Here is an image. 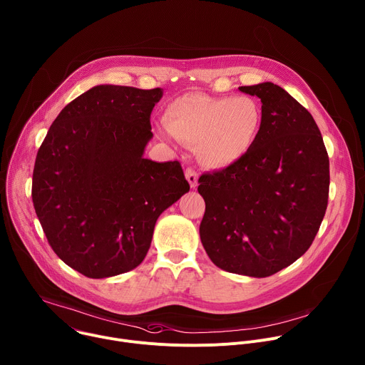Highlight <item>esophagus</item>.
<instances>
[{"label": "esophagus", "mask_w": 365, "mask_h": 365, "mask_svg": "<svg viewBox=\"0 0 365 365\" xmlns=\"http://www.w3.org/2000/svg\"><path fill=\"white\" fill-rule=\"evenodd\" d=\"M185 176H186V179H187L190 187H192V189H196V187H197V173H196L193 169L187 168L186 172H185Z\"/></svg>", "instance_id": "esophagus-1"}]
</instances>
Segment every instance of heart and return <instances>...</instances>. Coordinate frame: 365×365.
<instances>
[{
    "label": "heart",
    "mask_w": 365,
    "mask_h": 365,
    "mask_svg": "<svg viewBox=\"0 0 365 365\" xmlns=\"http://www.w3.org/2000/svg\"><path fill=\"white\" fill-rule=\"evenodd\" d=\"M261 126L262 111L255 98L195 91L172 100L156 129L166 140L178 139L196 148L205 168L225 169L250 153Z\"/></svg>",
    "instance_id": "obj_1"
}]
</instances>
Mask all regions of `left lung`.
Listing matches in <instances>:
<instances>
[{
	"mask_svg": "<svg viewBox=\"0 0 365 365\" xmlns=\"http://www.w3.org/2000/svg\"><path fill=\"white\" fill-rule=\"evenodd\" d=\"M262 103V126L235 165L199 178V233L220 269L265 278L311 247L328 205L329 159L311 113L267 81L239 87Z\"/></svg>",
	"mask_w": 365,
	"mask_h": 365,
	"instance_id": "1",
	"label": "left lung"
}]
</instances>
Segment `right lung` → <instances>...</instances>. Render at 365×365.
<instances>
[{
    "label": "right lung",
    "instance_id": "right-lung-1",
    "mask_svg": "<svg viewBox=\"0 0 365 365\" xmlns=\"http://www.w3.org/2000/svg\"><path fill=\"white\" fill-rule=\"evenodd\" d=\"M162 88L100 84L53 121L33 172V203L57 257L87 278L145 259L158 217L190 186L178 160L143 158Z\"/></svg>",
    "mask_w": 365,
    "mask_h": 365
}]
</instances>
